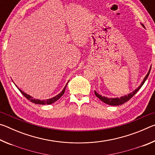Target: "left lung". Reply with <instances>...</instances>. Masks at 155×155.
I'll return each mask as SVG.
<instances>
[{
	"instance_id": "1",
	"label": "left lung",
	"mask_w": 155,
	"mask_h": 155,
	"mask_svg": "<svg viewBox=\"0 0 155 155\" xmlns=\"http://www.w3.org/2000/svg\"><path fill=\"white\" fill-rule=\"evenodd\" d=\"M150 70H151V67L150 68V70H149V71L148 72V74H146V76L144 78L143 81H142V83H141V85L139 86V87L136 89L135 91H133V92L130 93L129 94H128L127 96H122L120 97V98H106V97L104 96H102L101 95H99L98 93H96L95 91V95L98 97V98L101 100V101H103V103H106L107 104H109V105H112V106H117V105H120V104H124L126 102H127L129 101V100L132 98V97L135 95V94L137 92L138 90H140V89L142 87V85H143V83H145L146 80L147 79V78H148L149 74H150Z\"/></svg>"
}]
</instances>
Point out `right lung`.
I'll list each match as a JSON object with an SVG mask.
<instances>
[{
    "instance_id": "obj_1",
    "label": "right lung",
    "mask_w": 155,
    "mask_h": 155,
    "mask_svg": "<svg viewBox=\"0 0 155 155\" xmlns=\"http://www.w3.org/2000/svg\"><path fill=\"white\" fill-rule=\"evenodd\" d=\"M69 82V81H68ZM68 85V83L66 84V85H65V87L64 88V90H62V91L60 94H59L58 95L54 96V98H50L48 100H44V101H40V100H38V99H35V98H33V97H31L29 95H27V94L23 92L22 90H20V89H18V90H20V91L21 93H22L25 98H27L28 101H30L31 102H32V103H35V104H51L54 103V102H56L57 101H58V100L61 98V97L64 95V94L65 92V87H66V86Z\"/></svg>"
}]
</instances>
